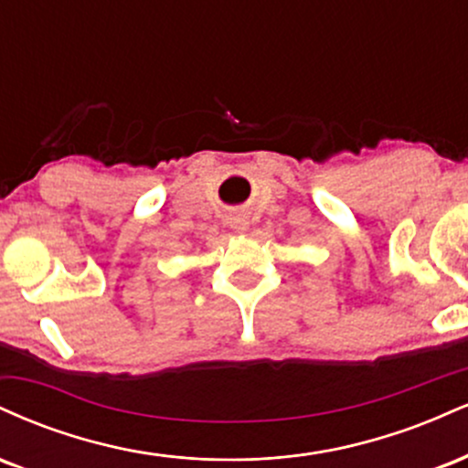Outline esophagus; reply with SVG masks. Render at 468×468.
Instances as JSON below:
<instances>
[{
    "instance_id": "1",
    "label": "esophagus",
    "mask_w": 468,
    "mask_h": 468,
    "mask_svg": "<svg viewBox=\"0 0 468 468\" xmlns=\"http://www.w3.org/2000/svg\"><path fill=\"white\" fill-rule=\"evenodd\" d=\"M230 227L235 230H246V227H249V219H246L244 213H233V216H230Z\"/></svg>"
}]
</instances>
